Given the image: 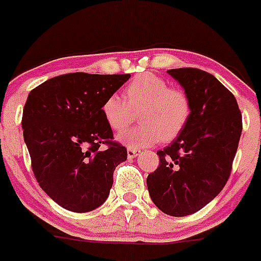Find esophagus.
I'll use <instances>...</instances> for the list:
<instances>
[{"instance_id":"1","label":"esophagus","mask_w":261,"mask_h":261,"mask_svg":"<svg viewBox=\"0 0 261 261\" xmlns=\"http://www.w3.org/2000/svg\"><path fill=\"white\" fill-rule=\"evenodd\" d=\"M141 153V150L137 149V148H128L127 149V154H128V158H134L137 157V155Z\"/></svg>"}]
</instances>
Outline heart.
I'll return each instance as SVG.
<instances>
[{
	"instance_id": "1",
	"label": "heart",
	"mask_w": 261,
	"mask_h": 261,
	"mask_svg": "<svg viewBox=\"0 0 261 261\" xmlns=\"http://www.w3.org/2000/svg\"><path fill=\"white\" fill-rule=\"evenodd\" d=\"M124 99L112 94L104 100L101 113L113 130H124L141 111L133 129L119 134V141L129 148L172 142L184 132L191 117V101L184 90L170 88L163 77L144 72L134 77L124 89Z\"/></svg>"
}]
</instances>
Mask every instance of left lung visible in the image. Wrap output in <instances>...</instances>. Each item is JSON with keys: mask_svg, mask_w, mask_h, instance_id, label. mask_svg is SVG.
I'll return each mask as SVG.
<instances>
[{"mask_svg": "<svg viewBox=\"0 0 261 261\" xmlns=\"http://www.w3.org/2000/svg\"><path fill=\"white\" fill-rule=\"evenodd\" d=\"M168 74L189 96L191 117L173 143L157 152L160 165L147 177V187L161 211L181 217L205 207L225 187L243 119L233 94L214 75L196 68Z\"/></svg>", "mask_w": 261, "mask_h": 261, "instance_id": "1", "label": "left lung"}]
</instances>
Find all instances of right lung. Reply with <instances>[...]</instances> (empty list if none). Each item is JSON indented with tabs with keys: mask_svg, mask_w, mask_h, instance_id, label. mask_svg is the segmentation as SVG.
<instances>
[{
	"mask_svg": "<svg viewBox=\"0 0 261 261\" xmlns=\"http://www.w3.org/2000/svg\"><path fill=\"white\" fill-rule=\"evenodd\" d=\"M130 74L69 72L30 91L23 107V139L35 178L49 197L72 212L107 200L113 173L127 160L101 106Z\"/></svg>",
	"mask_w": 261,
	"mask_h": 261,
	"instance_id": "add662e5",
	"label": "right lung"
}]
</instances>
